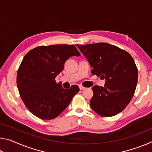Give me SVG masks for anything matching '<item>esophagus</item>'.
<instances>
[{
    "mask_svg": "<svg viewBox=\"0 0 152 152\" xmlns=\"http://www.w3.org/2000/svg\"><path fill=\"white\" fill-rule=\"evenodd\" d=\"M79 88H80V90H84V89L86 88L85 87H84V86H80Z\"/></svg>",
    "mask_w": 152,
    "mask_h": 152,
    "instance_id": "esophagus-1",
    "label": "esophagus"
}]
</instances>
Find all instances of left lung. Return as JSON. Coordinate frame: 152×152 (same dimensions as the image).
I'll use <instances>...</instances> for the list:
<instances>
[{"label": "left lung", "mask_w": 152, "mask_h": 152, "mask_svg": "<svg viewBox=\"0 0 152 152\" xmlns=\"http://www.w3.org/2000/svg\"><path fill=\"white\" fill-rule=\"evenodd\" d=\"M92 66L91 73L105 79L104 86L92 88V110L102 117H112L125 109L134 95L138 70L129 53L106 43L76 45Z\"/></svg>", "instance_id": "1"}]
</instances>
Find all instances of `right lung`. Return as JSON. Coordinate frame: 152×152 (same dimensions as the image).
<instances>
[{
    "label": "right lung",
    "mask_w": 152,
    "mask_h": 152,
    "mask_svg": "<svg viewBox=\"0 0 152 152\" xmlns=\"http://www.w3.org/2000/svg\"><path fill=\"white\" fill-rule=\"evenodd\" d=\"M80 55L74 45L60 44L39 46L25 56L17 72V84L22 101L32 114L50 120L66 109L79 87L64 89L55 78L69 58Z\"/></svg>",
    "instance_id": "obj_1"
}]
</instances>
